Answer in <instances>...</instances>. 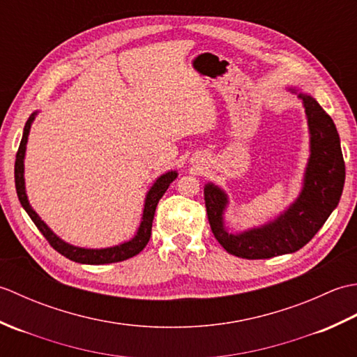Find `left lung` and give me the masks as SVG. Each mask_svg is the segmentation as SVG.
Instances as JSON below:
<instances>
[{"label":"left lung","instance_id":"8db88e82","mask_svg":"<svg viewBox=\"0 0 357 357\" xmlns=\"http://www.w3.org/2000/svg\"><path fill=\"white\" fill-rule=\"evenodd\" d=\"M290 90L298 93L304 104L310 132L304 184L291 206L261 227L230 233L224 224L229 196L213 183L204 187L207 216L215 238L230 255L244 259H268L298 252L321 230L337 207L344 190L345 162L335 123L313 96L294 87Z\"/></svg>","mask_w":357,"mask_h":357}]
</instances>
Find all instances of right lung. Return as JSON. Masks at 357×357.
Returning a JSON list of instances; mask_svg holds the SVG:
<instances>
[{
    "mask_svg": "<svg viewBox=\"0 0 357 357\" xmlns=\"http://www.w3.org/2000/svg\"><path fill=\"white\" fill-rule=\"evenodd\" d=\"M38 112H33L29 116L27 123L24 126V132H22V138L20 142V149L17 153V161H15V187H17V195L21 202L22 208L27 211V215L32 219L33 224L38 227V230L43 233V236L49 241V244L56 250L58 253L66 256L67 259L79 262V264H89V265H101V264H113L126 261L128 257H133L142 252V248L147 245L151 234V224H153L155 210L159 199L162 198V195L167 192V188L173 183L178 176V172H167L159 176L153 185L149 188L146 195V201H144V210H142V221L138 227L135 236L130 241H126L123 244L107 247V248H84L72 245L69 242L63 241L59 236L53 233L47 224L38 216L36 211L29 204L27 193H26V183H24V156H26V146L30 133V127H32L33 119Z\"/></svg>",
    "mask_w": 357,
    "mask_h": 357,
    "instance_id": "add662e5",
    "label": "right lung"
}]
</instances>
